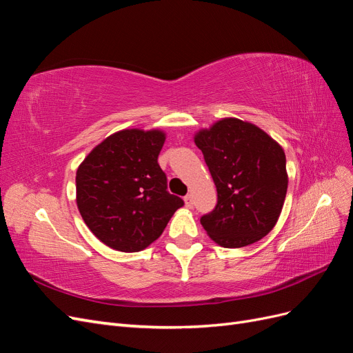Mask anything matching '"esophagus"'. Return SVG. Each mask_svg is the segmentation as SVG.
<instances>
[{
	"label": "esophagus",
	"instance_id": "1",
	"mask_svg": "<svg viewBox=\"0 0 353 353\" xmlns=\"http://www.w3.org/2000/svg\"><path fill=\"white\" fill-rule=\"evenodd\" d=\"M184 203H185L187 208H193V197H191V194L184 197Z\"/></svg>",
	"mask_w": 353,
	"mask_h": 353
}]
</instances>
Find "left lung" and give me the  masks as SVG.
I'll use <instances>...</instances> for the list:
<instances>
[{
    "label": "left lung",
    "mask_w": 353,
    "mask_h": 353,
    "mask_svg": "<svg viewBox=\"0 0 353 353\" xmlns=\"http://www.w3.org/2000/svg\"><path fill=\"white\" fill-rule=\"evenodd\" d=\"M218 191L200 223L227 249L263 239L280 218L288 176L283 147L256 125L223 117L194 135Z\"/></svg>",
    "instance_id": "obj_1"
}]
</instances>
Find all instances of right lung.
<instances>
[{
  "label": "right lung",
  "mask_w": 353,
  "mask_h": 353,
  "mask_svg": "<svg viewBox=\"0 0 353 353\" xmlns=\"http://www.w3.org/2000/svg\"><path fill=\"white\" fill-rule=\"evenodd\" d=\"M165 140L160 130L117 131L95 145L77 170L81 216L114 250L148 248L184 205L168 193L166 175L157 163Z\"/></svg>",
  "instance_id": "add662e5"
}]
</instances>
